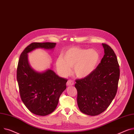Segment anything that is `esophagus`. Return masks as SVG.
<instances>
[{
  "label": "esophagus",
  "mask_w": 134,
  "mask_h": 134,
  "mask_svg": "<svg viewBox=\"0 0 134 134\" xmlns=\"http://www.w3.org/2000/svg\"><path fill=\"white\" fill-rule=\"evenodd\" d=\"M74 84V82L72 80H68L67 82V86H73Z\"/></svg>",
  "instance_id": "esophagus-1"
}]
</instances>
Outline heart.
Here are the masks:
<instances>
[{"label":"heart","mask_w":134,"mask_h":134,"mask_svg":"<svg viewBox=\"0 0 134 134\" xmlns=\"http://www.w3.org/2000/svg\"><path fill=\"white\" fill-rule=\"evenodd\" d=\"M56 60V67L60 74L66 77L73 72L79 79L90 76L96 70L100 60V53L94 49L71 47L61 54Z\"/></svg>","instance_id":"b5f03b06"}]
</instances>
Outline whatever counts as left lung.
Here are the masks:
<instances>
[{
  "label": "left lung",
  "instance_id": "left-lung-1",
  "mask_svg": "<svg viewBox=\"0 0 134 134\" xmlns=\"http://www.w3.org/2000/svg\"><path fill=\"white\" fill-rule=\"evenodd\" d=\"M104 54L94 73L85 79L75 80L77 102L80 110L91 116L103 113L116 94L120 68L111 48L102 43Z\"/></svg>",
  "mask_w": 134,
  "mask_h": 134
}]
</instances>
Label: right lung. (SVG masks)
I'll return each mask as SVG.
<instances>
[{"label": "right lung", "mask_w": 134, "mask_h": 134, "mask_svg": "<svg viewBox=\"0 0 134 134\" xmlns=\"http://www.w3.org/2000/svg\"><path fill=\"white\" fill-rule=\"evenodd\" d=\"M56 43L33 42L20 55L16 71L20 95L22 101L31 112L46 116L56 109L61 94L66 89L67 80L60 77L48 68L42 72L30 65L28 54L36 49H54Z\"/></svg>", "instance_id": "right-lung-1"}]
</instances>
